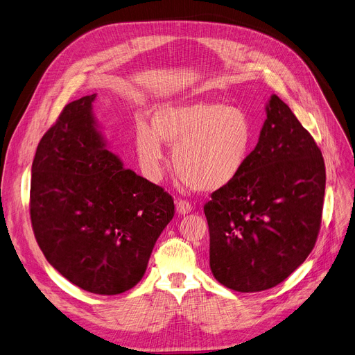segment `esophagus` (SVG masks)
Masks as SVG:
<instances>
[{
	"label": "esophagus",
	"mask_w": 355,
	"mask_h": 355,
	"mask_svg": "<svg viewBox=\"0 0 355 355\" xmlns=\"http://www.w3.org/2000/svg\"><path fill=\"white\" fill-rule=\"evenodd\" d=\"M175 207H177V213H178V214H181V216L189 214V213L193 210V207H191V202H190V201H187V200H178Z\"/></svg>",
	"instance_id": "esophagus-1"
}]
</instances>
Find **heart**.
I'll list each match as a JSON object with an SVG mask.
<instances>
[{
	"instance_id": "heart-1",
	"label": "heart",
	"mask_w": 355,
	"mask_h": 355,
	"mask_svg": "<svg viewBox=\"0 0 355 355\" xmlns=\"http://www.w3.org/2000/svg\"><path fill=\"white\" fill-rule=\"evenodd\" d=\"M137 154L144 174L158 181L164 173V144L174 145L177 174L197 191L232 184L250 157L253 125L243 109L213 102H166L153 110V126L137 125Z\"/></svg>"
}]
</instances>
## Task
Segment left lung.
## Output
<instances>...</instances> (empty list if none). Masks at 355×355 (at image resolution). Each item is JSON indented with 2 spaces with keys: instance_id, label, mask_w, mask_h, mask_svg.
Wrapping results in <instances>:
<instances>
[{
  "instance_id": "8db88e82",
  "label": "left lung",
  "mask_w": 355,
  "mask_h": 355,
  "mask_svg": "<svg viewBox=\"0 0 355 355\" xmlns=\"http://www.w3.org/2000/svg\"><path fill=\"white\" fill-rule=\"evenodd\" d=\"M257 145L240 175L204 206L210 269L237 292L270 289L318 237L325 193L321 149L289 106L272 95Z\"/></svg>"
}]
</instances>
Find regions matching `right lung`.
Returning a JSON list of instances; mask_svg holds the SVG:
<instances>
[{
  "label": "right lung",
  "instance_id": "add662e5",
  "mask_svg": "<svg viewBox=\"0 0 355 355\" xmlns=\"http://www.w3.org/2000/svg\"><path fill=\"white\" fill-rule=\"evenodd\" d=\"M95 99L66 105L37 146L30 216L37 243L63 277L92 293L118 295L142 279L174 200L109 151Z\"/></svg>",
  "mask_w": 355,
  "mask_h": 355
}]
</instances>
